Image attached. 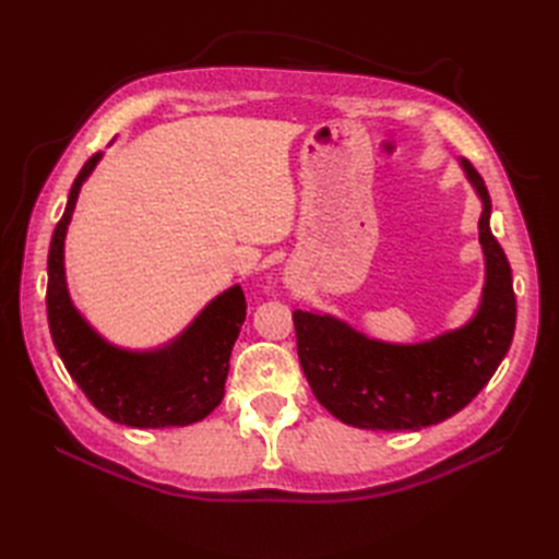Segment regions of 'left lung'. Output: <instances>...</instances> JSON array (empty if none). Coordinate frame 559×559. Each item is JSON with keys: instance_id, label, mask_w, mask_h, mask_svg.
I'll return each mask as SVG.
<instances>
[{"instance_id": "obj_1", "label": "left lung", "mask_w": 559, "mask_h": 559, "mask_svg": "<svg viewBox=\"0 0 559 559\" xmlns=\"http://www.w3.org/2000/svg\"><path fill=\"white\" fill-rule=\"evenodd\" d=\"M480 199L485 257L480 305L466 324L420 343L370 338L338 317L293 312L298 355L312 394L341 423L360 430H420L478 396L512 346L516 298L512 269L490 230L492 201L483 177L459 158Z\"/></svg>"}]
</instances>
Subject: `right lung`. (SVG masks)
Here are the masks:
<instances>
[{"label": "right lung", "instance_id": "add662e5", "mask_svg": "<svg viewBox=\"0 0 559 559\" xmlns=\"http://www.w3.org/2000/svg\"><path fill=\"white\" fill-rule=\"evenodd\" d=\"M103 153L88 158L67 199L47 254V322L67 372L105 418L139 430L185 427L204 420L225 396L230 353L247 302L240 286L216 295L185 331L158 348L115 346L71 302L64 240L83 182Z\"/></svg>", "mask_w": 559, "mask_h": 559}]
</instances>
